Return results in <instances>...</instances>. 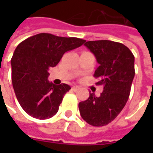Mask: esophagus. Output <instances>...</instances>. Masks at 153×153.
<instances>
[{
	"label": "esophagus",
	"instance_id": "obj_1",
	"mask_svg": "<svg viewBox=\"0 0 153 153\" xmlns=\"http://www.w3.org/2000/svg\"><path fill=\"white\" fill-rule=\"evenodd\" d=\"M80 89V88L78 87V86H74V87H72V90L73 91H77V90H79Z\"/></svg>",
	"mask_w": 153,
	"mask_h": 153
}]
</instances>
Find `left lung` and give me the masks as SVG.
Masks as SVG:
<instances>
[{
  "mask_svg": "<svg viewBox=\"0 0 153 153\" xmlns=\"http://www.w3.org/2000/svg\"><path fill=\"white\" fill-rule=\"evenodd\" d=\"M86 47L96 57L100 66L94 76L103 86L100 97L90 94L79 103L82 119L92 126L107 125L125 106L134 76V56L125 45L108 40L88 41Z\"/></svg>",
  "mask_w": 153,
  "mask_h": 153,
  "instance_id": "1",
  "label": "left lung"
}]
</instances>
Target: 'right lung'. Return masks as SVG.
<instances>
[{"label": "right lung", "mask_w": 153, "mask_h": 153, "mask_svg": "<svg viewBox=\"0 0 153 153\" xmlns=\"http://www.w3.org/2000/svg\"><path fill=\"white\" fill-rule=\"evenodd\" d=\"M84 42L76 37L40 33L18 45L11 59L12 82L17 100L27 114L42 120L58 112L71 87L53 84L48 80V71L58 65L65 53Z\"/></svg>", "instance_id": "1"}]
</instances>
